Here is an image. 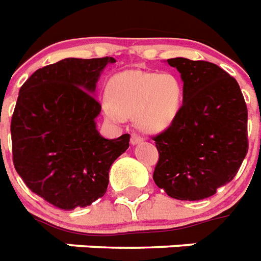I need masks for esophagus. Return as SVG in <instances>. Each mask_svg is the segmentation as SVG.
I'll use <instances>...</instances> for the list:
<instances>
[{
  "label": "esophagus",
  "mask_w": 261,
  "mask_h": 261,
  "mask_svg": "<svg viewBox=\"0 0 261 261\" xmlns=\"http://www.w3.org/2000/svg\"><path fill=\"white\" fill-rule=\"evenodd\" d=\"M143 141V137L140 135H137V133H132V137H130V143L132 144H139Z\"/></svg>",
  "instance_id": "esophagus-1"
}]
</instances>
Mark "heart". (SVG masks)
Here are the masks:
<instances>
[{
    "mask_svg": "<svg viewBox=\"0 0 261 261\" xmlns=\"http://www.w3.org/2000/svg\"><path fill=\"white\" fill-rule=\"evenodd\" d=\"M106 95L103 110L108 117L118 121L135 116L139 128L155 133L170 126L178 116L183 89L170 72L129 70L110 78Z\"/></svg>",
    "mask_w": 261,
    "mask_h": 261,
    "instance_id": "1",
    "label": "heart"
}]
</instances>
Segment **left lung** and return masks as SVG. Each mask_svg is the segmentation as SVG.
Listing matches in <instances>:
<instances>
[{
  "mask_svg": "<svg viewBox=\"0 0 261 261\" xmlns=\"http://www.w3.org/2000/svg\"><path fill=\"white\" fill-rule=\"evenodd\" d=\"M180 72L183 105L152 137L159 152L153 180L167 195L199 201L228 185L248 152V110L237 81L217 64L168 59Z\"/></svg>",
  "mask_w": 261,
  "mask_h": 261,
  "instance_id": "obj_1",
  "label": "left lung"
}]
</instances>
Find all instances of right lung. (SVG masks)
<instances>
[{
  "instance_id": "obj_1",
  "label": "right lung",
  "mask_w": 261,
  "mask_h": 261,
  "mask_svg": "<svg viewBox=\"0 0 261 261\" xmlns=\"http://www.w3.org/2000/svg\"><path fill=\"white\" fill-rule=\"evenodd\" d=\"M113 58H67L33 72L20 89L10 133L17 174L31 191L63 210L105 195L110 166L129 136L108 140L95 129L101 103L93 91Z\"/></svg>"
}]
</instances>
